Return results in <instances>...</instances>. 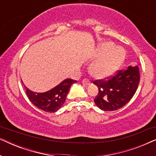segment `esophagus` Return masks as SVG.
<instances>
[{"label": "esophagus", "mask_w": 156, "mask_h": 156, "mask_svg": "<svg viewBox=\"0 0 156 156\" xmlns=\"http://www.w3.org/2000/svg\"><path fill=\"white\" fill-rule=\"evenodd\" d=\"M82 82L83 84L87 85H87H89L91 84L90 81H89L88 80H87V79H84V80L82 81Z\"/></svg>", "instance_id": "esophagus-1"}]
</instances>
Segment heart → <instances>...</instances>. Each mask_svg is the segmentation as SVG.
<instances>
[{
	"instance_id": "obj_1",
	"label": "heart",
	"mask_w": 156,
	"mask_h": 156,
	"mask_svg": "<svg viewBox=\"0 0 156 156\" xmlns=\"http://www.w3.org/2000/svg\"><path fill=\"white\" fill-rule=\"evenodd\" d=\"M125 56V50L122 48H115L112 42H102L98 45L92 56V59L97 60L90 66V74L98 80L110 77L120 67Z\"/></svg>"
}]
</instances>
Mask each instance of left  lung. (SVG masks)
Listing matches in <instances>:
<instances>
[{
	"instance_id": "8db88e82",
	"label": "left lung",
	"mask_w": 156,
	"mask_h": 156,
	"mask_svg": "<svg viewBox=\"0 0 156 156\" xmlns=\"http://www.w3.org/2000/svg\"><path fill=\"white\" fill-rule=\"evenodd\" d=\"M140 80L137 65L129 66L108 81L97 80L94 82L99 93L94 99L98 108L105 112L116 111L124 106L135 94Z\"/></svg>"
}]
</instances>
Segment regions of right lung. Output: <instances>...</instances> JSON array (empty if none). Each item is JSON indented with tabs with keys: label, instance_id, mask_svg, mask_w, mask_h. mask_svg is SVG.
Here are the masks:
<instances>
[{
	"label": "right lung",
	"instance_id": "obj_1",
	"mask_svg": "<svg viewBox=\"0 0 156 156\" xmlns=\"http://www.w3.org/2000/svg\"><path fill=\"white\" fill-rule=\"evenodd\" d=\"M76 81L65 79L58 85L45 92H35L24 85L30 101L36 107L44 112L54 113L58 111L65 103L69 88Z\"/></svg>",
	"mask_w": 156,
	"mask_h": 156
}]
</instances>
